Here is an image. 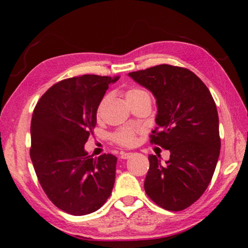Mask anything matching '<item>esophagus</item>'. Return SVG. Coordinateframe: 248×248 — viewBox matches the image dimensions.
<instances>
[{
  "label": "esophagus",
  "instance_id": "esophagus-1",
  "mask_svg": "<svg viewBox=\"0 0 248 248\" xmlns=\"http://www.w3.org/2000/svg\"><path fill=\"white\" fill-rule=\"evenodd\" d=\"M131 155H132V153H121L120 154V158L127 159V158H129L130 156H131Z\"/></svg>",
  "mask_w": 248,
  "mask_h": 248
}]
</instances>
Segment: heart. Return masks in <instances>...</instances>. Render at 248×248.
<instances>
[{"label":"heart","mask_w":248,"mask_h":248,"mask_svg":"<svg viewBox=\"0 0 248 248\" xmlns=\"http://www.w3.org/2000/svg\"><path fill=\"white\" fill-rule=\"evenodd\" d=\"M134 98H150L148 92L140 89H130L125 92V99H134ZM114 141L117 144L124 146H132L136 143V131L132 129H121L119 131L114 133Z\"/></svg>","instance_id":"heart-1"}]
</instances>
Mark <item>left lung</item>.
<instances>
[{"mask_svg":"<svg viewBox=\"0 0 248 248\" xmlns=\"http://www.w3.org/2000/svg\"><path fill=\"white\" fill-rule=\"evenodd\" d=\"M128 75L156 99L151 143L170 152L165 164L149 155L145 192L161 208L180 211L200 198L215 173L221 149L216 103L188 69L161 64Z\"/></svg>","mask_w":248,"mask_h":248,"instance_id":"8db88e82","label":"left lung"}]
</instances>
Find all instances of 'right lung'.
Returning a JSON list of instances; mask_svg holds the SVG:
<instances>
[{
  "label": "right lung",
  "instance_id": "right-lung-1",
  "mask_svg": "<svg viewBox=\"0 0 248 248\" xmlns=\"http://www.w3.org/2000/svg\"><path fill=\"white\" fill-rule=\"evenodd\" d=\"M119 77L86 74L54 84L33 110L31 158L46 195L72 216L95 212L114 188L117 157L84 149L110 83Z\"/></svg>",
  "mask_w": 248,
  "mask_h": 248
}]
</instances>
